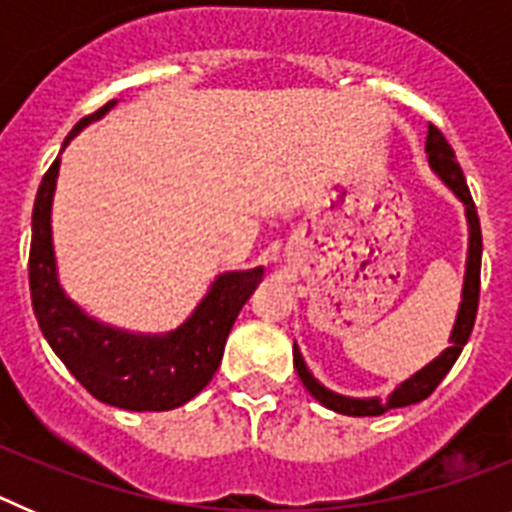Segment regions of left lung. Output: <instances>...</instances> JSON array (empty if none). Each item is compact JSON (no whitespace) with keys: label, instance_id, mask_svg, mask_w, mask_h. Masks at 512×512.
<instances>
[{"label":"left lung","instance_id":"1","mask_svg":"<svg viewBox=\"0 0 512 512\" xmlns=\"http://www.w3.org/2000/svg\"><path fill=\"white\" fill-rule=\"evenodd\" d=\"M425 153H428V161H431L433 169L441 174V179L454 189V194L459 197L464 205H467V220H469V259H467V277H464V292H461V307L459 315H456V325L451 330V346L443 351L438 359H433L431 364L420 369L415 377H410L408 382H402L395 392L390 395V400H351V397H341L336 392L325 390L323 384L315 382L310 372H307L305 361H302L300 351L295 346V369L300 374L302 384L307 387L315 400L325 408L336 410L341 415H354V418H364V415H382L392 408H405V405H415V402L425 400L436 390L441 379L449 374V369L454 366V361L459 359L461 348L469 341L474 328V318H477L479 307V269H482V230H479V215L477 207H474L472 192L467 187V179H464V171H461L459 161H456V153L451 148V143L446 140V135L436 128V125H428V138H425Z\"/></svg>","mask_w":512,"mask_h":512}]
</instances>
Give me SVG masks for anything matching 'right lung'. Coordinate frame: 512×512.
<instances>
[{
    "instance_id": "right-lung-1",
    "label": "right lung",
    "mask_w": 512,
    "mask_h": 512,
    "mask_svg": "<svg viewBox=\"0 0 512 512\" xmlns=\"http://www.w3.org/2000/svg\"><path fill=\"white\" fill-rule=\"evenodd\" d=\"M112 102L92 115L81 117L63 146L87 122L110 110ZM58 158L43 174L33 207V241H30V297L45 341L66 364L79 384L99 402L122 410H174L192 400L210 384L217 372L228 333L264 269L233 271L212 284L210 295L192 318L169 336H130L87 318L56 279L51 246V200L56 187Z\"/></svg>"
}]
</instances>
